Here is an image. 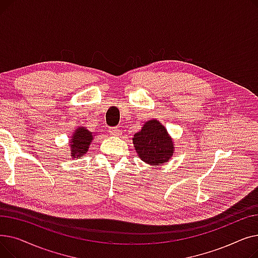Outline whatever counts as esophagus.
I'll list each match as a JSON object with an SVG mask.
<instances>
[{
  "mask_svg": "<svg viewBox=\"0 0 258 258\" xmlns=\"http://www.w3.org/2000/svg\"><path fill=\"white\" fill-rule=\"evenodd\" d=\"M108 132H110V134L113 135V136H120V135L122 134V132L119 128H117V127L108 128Z\"/></svg>",
  "mask_w": 258,
  "mask_h": 258,
  "instance_id": "34e87169",
  "label": "esophagus"
}]
</instances>
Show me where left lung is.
Wrapping results in <instances>:
<instances>
[{
  "label": "left lung",
  "mask_w": 258,
  "mask_h": 258,
  "mask_svg": "<svg viewBox=\"0 0 258 258\" xmlns=\"http://www.w3.org/2000/svg\"><path fill=\"white\" fill-rule=\"evenodd\" d=\"M133 143L139 158L152 166L167 163L174 153L172 138L157 119L146 121L141 130L134 135Z\"/></svg>",
  "instance_id": "8db88e82"
}]
</instances>
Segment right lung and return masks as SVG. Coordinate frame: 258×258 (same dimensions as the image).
Listing matches in <instances>:
<instances>
[{
	"label": "right lung",
	"mask_w": 258,
	"mask_h": 258,
	"mask_svg": "<svg viewBox=\"0 0 258 258\" xmlns=\"http://www.w3.org/2000/svg\"><path fill=\"white\" fill-rule=\"evenodd\" d=\"M94 133L87 130L85 126H78L75 132L71 135V139L69 142L70 154L74 159H80L84 157L86 153H88L90 144L93 141Z\"/></svg>",
	"instance_id": "add662e5"
}]
</instances>
